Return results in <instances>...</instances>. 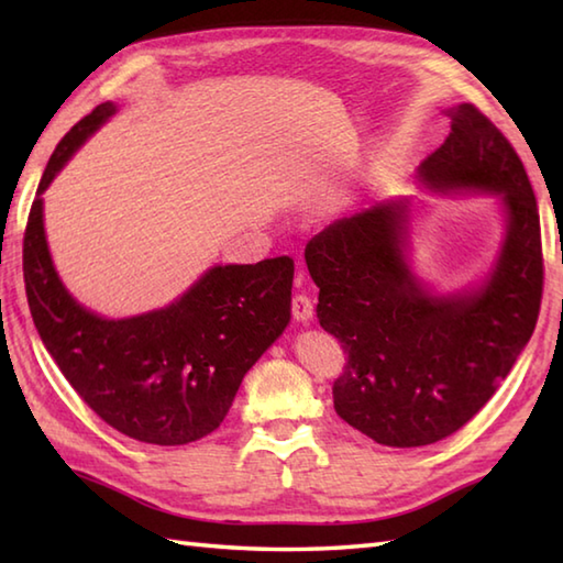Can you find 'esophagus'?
<instances>
[{
    "label": "esophagus",
    "instance_id": "1",
    "mask_svg": "<svg viewBox=\"0 0 563 563\" xmlns=\"http://www.w3.org/2000/svg\"><path fill=\"white\" fill-rule=\"evenodd\" d=\"M292 317L297 321H302V324H309L314 317V302L309 300L307 295H295L292 297Z\"/></svg>",
    "mask_w": 563,
    "mask_h": 563
}]
</instances>
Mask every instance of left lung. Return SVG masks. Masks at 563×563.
Segmentation results:
<instances>
[{"mask_svg":"<svg viewBox=\"0 0 563 563\" xmlns=\"http://www.w3.org/2000/svg\"><path fill=\"white\" fill-rule=\"evenodd\" d=\"M442 113L450 135L416 181L435 196L498 198L504 239L484 278L442 292L416 273L411 224L426 202L411 196L336 220L305 249L319 324L349 353L333 406L387 448H421L460 430L494 397L540 314V212L525 166L472 103Z\"/></svg>","mask_w":563,"mask_h":563,"instance_id":"8db88e82","label":"left lung"}]
</instances>
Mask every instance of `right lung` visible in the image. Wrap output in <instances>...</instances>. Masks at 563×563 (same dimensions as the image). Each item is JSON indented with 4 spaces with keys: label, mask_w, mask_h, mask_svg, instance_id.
Returning <instances> with one entry per match:
<instances>
[{
    "label": "right lung",
    "mask_w": 563,
    "mask_h": 563,
    "mask_svg": "<svg viewBox=\"0 0 563 563\" xmlns=\"http://www.w3.org/2000/svg\"><path fill=\"white\" fill-rule=\"evenodd\" d=\"M118 113L97 106L47 162L23 239L33 324L79 397L150 445H188L218 428L244 375L290 324L295 263H214L174 302L111 319L81 305L51 256L43 194L84 142Z\"/></svg>",
    "instance_id": "obj_1"
}]
</instances>
